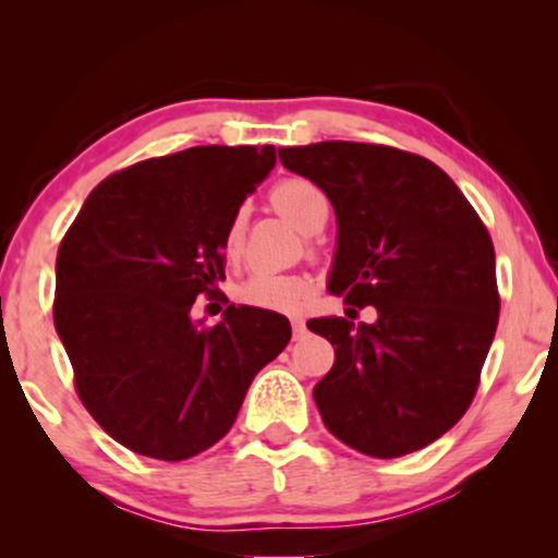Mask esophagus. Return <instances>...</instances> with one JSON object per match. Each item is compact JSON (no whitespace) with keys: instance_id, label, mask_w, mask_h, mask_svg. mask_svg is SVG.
<instances>
[{"instance_id":"obj_1","label":"esophagus","mask_w":558,"mask_h":558,"mask_svg":"<svg viewBox=\"0 0 558 558\" xmlns=\"http://www.w3.org/2000/svg\"><path fill=\"white\" fill-rule=\"evenodd\" d=\"M292 332H294V338H302V335L307 332V327H304L302 317H292Z\"/></svg>"}]
</instances>
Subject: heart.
Segmentation results:
<instances>
[{"label":"heart","mask_w":558,"mask_h":558,"mask_svg":"<svg viewBox=\"0 0 558 558\" xmlns=\"http://www.w3.org/2000/svg\"><path fill=\"white\" fill-rule=\"evenodd\" d=\"M269 201L294 228L304 235H315L330 218V201L323 187L304 178H287L271 187ZM243 233H246V210L233 213L223 233V251L235 256L241 251ZM310 294V281L300 274H274L256 271L239 287V300L248 307L289 312L296 310Z\"/></svg>","instance_id":"b5f03b06"}]
</instances>
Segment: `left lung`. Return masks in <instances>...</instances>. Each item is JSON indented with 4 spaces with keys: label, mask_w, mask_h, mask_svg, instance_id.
Masks as SVG:
<instances>
[{
    "label": "left lung",
    "mask_w": 558,
    "mask_h": 558,
    "mask_svg": "<svg viewBox=\"0 0 558 558\" xmlns=\"http://www.w3.org/2000/svg\"><path fill=\"white\" fill-rule=\"evenodd\" d=\"M338 216L330 292L373 325L310 319L335 363L315 386L327 429L368 457L424 449L470 409L500 315L490 233L445 170L361 142L279 149Z\"/></svg>",
    "instance_id": "left-lung-1"
}]
</instances>
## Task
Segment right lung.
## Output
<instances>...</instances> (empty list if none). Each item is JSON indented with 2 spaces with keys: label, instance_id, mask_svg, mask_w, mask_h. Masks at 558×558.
Masks as SVG:
<instances>
[{
  "label": "right lung",
  "instance_id": "1",
  "mask_svg": "<svg viewBox=\"0 0 558 558\" xmlns=\"http://www.w3.org/2000/svg\"><path fill=\"white\" fill-rule=\"evenodd\" d=\"M274 165L271 144L144 159L96 185L60 241L52 319L75 391L136 454L180 462L223 439L292 338L287 317L246 304L216 327L190 315L226 279L228 220Z\"/></svg>",
  "mask_w": 558,
  "mask_h": 558
}]
</instances>
